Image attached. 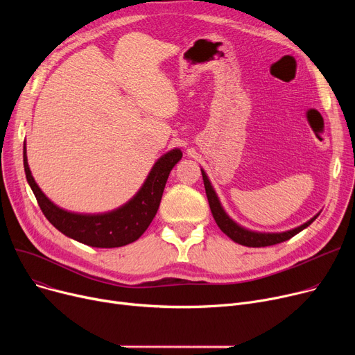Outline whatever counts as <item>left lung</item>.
Returning <instances> with one entry per match:
<instances>
[{
	"instance_id": "left-lung-1",
	"label": "left lung",
	"mask_w": 355,
	"mask_h": 355,
	"mask_svg": "<svg viewBox=\"0 0 355 355\" xmlns=\"http://www.w3.org/2000/svg\"><path fill=\"white\" fill-rule=\"evenodd\" d=\"M202 174V181H204V189H206V194H207V200L210 204L211 209V214L217 223V226L220 227V230L227 234L233 241L236 243L241 245V246H248V248H265V246H272V245H277L282 243L285 240H289L291 237H293L295 234H297L300 232H302L304 229H306L311 223L320 216L315 214L311 220H308L304 225L297 226L295 229H291L288 232H281V233H265V232H253L249 230L243 226H240L239 223H236L226 211L223 209L221 202L213 189V185L206 174V171L201 170Z\"/></svg>"
}]
</instances>
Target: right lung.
Instances as JSON below:
<instances>
[{
    "instance_id": "right-lung-1",
    "label": "right lung",
    "mask_w": 355,
    "mask_h": 355,
    "mask_svg": "<svg viewBox=\"0 0 355 355\" xmlns=\"http://www.w3.org/2000/svg\"><path fill=\"white\" fill-rule=\"evenodd\" d=\"M181 157L182 153L178 148L164 154L151 168L138 193L123 206L107 213L83 214L55 206L40 190L27 162L26 142L23 146L26 177L46 218L64 236L83 245L102 249L126 246L144 234L158 211L168 175Z\"/></svg>"
}]
</instances>
